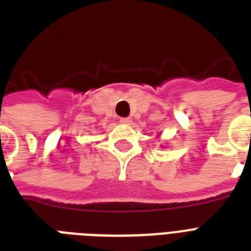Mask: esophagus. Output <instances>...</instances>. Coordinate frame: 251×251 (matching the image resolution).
I'll list each match as a JSON object with an SVG mask.
<instances>
[{
  "mask_svg": "<svg viewBox=\"0 0 251 251\" xmlns=\"http://www.w3.org/2000/svg\"><path fill=\"white\" fill-rule=\"evenodd\" d=\"M120 122H121V124H124V125H130V124H131V118L130 117L121 118V120H120Z\"/></svg>",
  "mask_w": 251,
  "mask_h": 251,
  "instance_id": "obj_1",
  "label": "esophagus"
}]
</instances>
